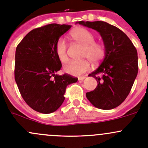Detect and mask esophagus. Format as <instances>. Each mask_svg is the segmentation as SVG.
Returning <instances> with one entry per match:
<instances>
[{"label":"esophagus","instance_id":"34e87169","mask_svg":"<svg viewBox=\"0 0 148 148\" xmlns=\"http://www.w3.org/2000/svg\"><path fill=\"white\" fill-rule=\"evenodd\" d=\"M85 78H86V77H84V76H83V77H79L78 79L79 80V81H82V80H84V79Z\"/></svg>","mask_w":148,"mask_h":148}]
</instances>
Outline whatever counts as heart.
I'll use <instances>...</instances> for the list:
<instances>
[{"instance_id": "b5f03b06", "label": "heart", "mask_w": 148, "mask_h": 148, "mask_svg": "<svg viewBox=\"0 0 148 148\" xmlns=\"http://www.w3.org/2000/svg\"><path fill=\"white\" fill-rule=\"evenodd\" d=\"M71 37L78 44L84 46L82 57L90 60L92 63L97 64L104 59L105 49L99 43L95 42V36L86 28H79L71 32ZM55 53L58 59L62 63L68 60L67 44L64 38H61L55 45ZM91 68L90 62L88 59L81 61H70L64 66L66 73L74 76H79L89 71Z\"/></svg>"}]
</instances>
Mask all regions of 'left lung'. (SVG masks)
Listing matches in <instances>:
<instances>
[{
  "mask_svg": "<svg viewBox=\"0 0 148 148\" xmlns=\"http://www.w3.org/2000/svg\"><path fill=\"white\" fill-rule=\"evenodd\" d=\"M77 23L99 32L105 48L101 64L89 74L97 81V86L95 90L86 92V98L97 108H115L128 96L138 75L136 49L123 31L108 23L82 21Z\"/></svg>",
  "mask_w": 148,
  "mask_h": 148,
  "instance_id": "left-lung-1",
  "label": "left lung"
}]
</instances>
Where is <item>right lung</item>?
Returning a JSON list of instances; mask_svg holds the SVG:
<instances>
[{"label":"right lung","instance_id":"add662e5","mask_svg":"<svg viewBox=\"0 0 148 148\" xmlns=\"http://www.w3.org/2000/svg\"><path fill=\"white\" fill-rule=\"evenodd\" d=\"M71 26L51 23L30 31L16 47L15 80L26 104L38 112L49 114L64 101L69 84L78 79L69 74L58 75L62 63L55 45Z\"/></svg>","mask_w":148,"mask_h":148}]
</instances>
